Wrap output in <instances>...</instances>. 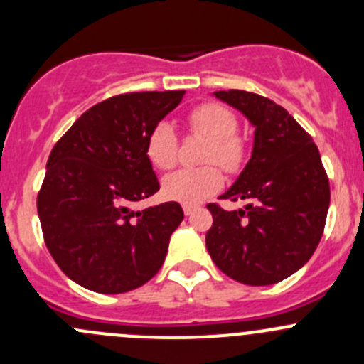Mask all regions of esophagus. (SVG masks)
<instances>
[{
    "label": "esophagus",
    "mask_w": 364,
    "mask_h": 364,
    "mask_svg": "<svg viewBox=\"0 0 364 364\" xmlns=\"http://www.w3.org/2000/svg\"><path fill=\"white\" fill-rule=\"evenodd\" d=\"M183 211H185L186 216H190L193 211H196V208H193V205H183Z\"/></svg>",
    "instance_id": "obj_1"
}]
</instances>
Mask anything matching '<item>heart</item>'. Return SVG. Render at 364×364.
<instances>
[{"label": "heart", "instance_id": "1", "mask_svg": "<svg viewBox=\"0 0 364 364\" xmlns=\"http://www.w3.org/2000/svg\"><path fill=\"white\" fill-rule=\"evenodd\" d=\"M193 132L209 139L205 164H218L227 171H236L243 164L245 144L237 137V119L232 111L220 104H204L188 116ZM146 155L159 168H171L178 160V139L168 123H159L148 135ZM223 186V176L213 165L200 168H179L165 176L164 193L167 199L196 205Z\"/></svg>", "mask_w": 364, "mask_h": 364}]
</instances>
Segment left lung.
<instances>
[{
	"label": "left lung",
	"instance_id": "left-lung-1",
	"mask_svg": "<svg viewBox=\"0 0 364 364\" xmlns=\"http://www.w3.org/2000/svg\"><path fill=\"white\" fill-rule=\"evenodd\" d=\"M213 97L243 114L255 132L250 160L220 196L248 204L234 211L208 204L205 248L232 280L273 285L314 255L328 216V176L317 146L282 105L241 90Z\"/></svg>",
	"mask_w": 364,
	"mask_h": 364
}]
</instances>
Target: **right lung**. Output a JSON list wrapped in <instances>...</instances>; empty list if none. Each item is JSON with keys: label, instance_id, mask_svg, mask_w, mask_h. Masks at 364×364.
I'll use <instances>...</instances> for the list:
<instances>
[{"label": "right lung", "instance_id": "add662e5", "mask_svg": "<svg viewBox=\"0 0 364 364\" xmlns=\"http://www.w3.org/2000/svg\"><path fill=\"white\" fill-rule=\"evenodd\" d=\"M185 91L117 95L86 111L47 160L36 208L50 255L100 294L134 291L164 264L183 222L178 203L134 211L160 190L146 142Z\"/></svg>", "mask_w": 364, "mask_h": 364}]
</instances>
